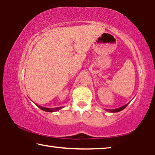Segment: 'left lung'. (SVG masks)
Returning <instances> with one entry per match:
<instances>
[{"mask_svg":"<svg viewBox=\"0 0 155 155\" xmlns=\"http://www.w3.org/2000/svg\"><path fill=\"white\" fill-rule=\"evenodd\" d=\"M127 105H128V104H125V105L122 106V107H119V108H117V109H106V111H109V112H111V113L119 112V111H122V110H123L124 109H125L126 107H127Z\"/></svg>","mask_w":155,"mask_h":155,"instance_id":"obj_1","label":"left lung"}]
</instances>
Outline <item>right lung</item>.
I'll return each mask as SVG.
<instances>
[{"mask_svg":"<svg viewBox=\"0 0 155 155\" xmlns=\"http://www.w3.org/2000/svg\"><path fill=\"white\" fill-rule=\"evenodd\" d=\"M39 108L41 109V110H43L44 111H47V112H54L58 111V110L62 109V107H56V108H46V107H43L41 106H39L38 104H36Z\"/></svg>","mask_w":155,"mask_h":155,"instance_id":"add662e5","label":"right lung"}]
</instances>
